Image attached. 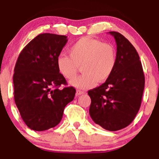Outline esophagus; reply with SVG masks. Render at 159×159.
<instances>
[{
	"instance_id": "34e87169",
	"label": "esophagus",
	"mask_w": 159,
	"mask_h": 159,
	"mask_svg": "<svg viewBox=\"0 0 159 159\" xmlns=\"http://www.w3.org/2000/svg\"><path fill=\"white\" fill-rule=\"evenodd\" d=\"M84 93H85L84 91H82L80 90H77V91H76V95H77V96H80V95H83Z\"/></svg>"
}]
</instances>
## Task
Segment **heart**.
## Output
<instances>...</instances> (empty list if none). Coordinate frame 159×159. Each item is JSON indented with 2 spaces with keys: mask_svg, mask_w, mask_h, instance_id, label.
<instances>
[{
  "mask_svg": "<svg viewBox=\"0 0 159 159\" xmlns=\"http://www.w3.org/2000/svg\"><path fill=\"white\" fill-rule=\"evenodd\" d=\"M69 55L61 54L56 60L57 68L66 79H72L79 66L84 73L69 82L78 89L93 87L97 82L105 81L114 72L116 63V52L112 45L93 38L82 37L69 50Z\"/></svg>",
  "mask_w": 159,
  "mask_h": 159,
  "instance_id": "b5f03b06",
  "label": "heart"
}]
</instances>
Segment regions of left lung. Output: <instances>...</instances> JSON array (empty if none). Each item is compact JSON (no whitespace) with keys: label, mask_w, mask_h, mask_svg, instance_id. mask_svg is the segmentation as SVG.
Masks as SVG:
<instances>
[{"label":"left lung","mask_w":159,"mask_h":159,"mask_svg":"<svg viewBox=\"0 0 159 159\" xmlns=\"http://www.w3.org/2000/svg\"><path fill=\"white\" fill-rule=\"evenodd\" d=\"M109 34L116 44V63L105 83L88 91L90 117L108 131H118L134 120L139 111L145 84L143 67L136 49L118 32Z\"/></svg>","instance_id":"left-lung-1"}]
</instances>
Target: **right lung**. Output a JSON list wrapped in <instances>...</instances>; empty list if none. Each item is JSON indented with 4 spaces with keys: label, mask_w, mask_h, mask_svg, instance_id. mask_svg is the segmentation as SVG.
Segmentation results:
<instances>
[{
    "label": "right lung",
    "mask_w": 159,
    "mask_h": 159,
    "mask_svg": "<svg viewBox=\"0 0 159 159\" xmlns=\"http://www.w3.org/2000/svg\"><path fill=\"white\" fill-rule=\"evenodd\" d=\"M67 41L66 36L39 34L23 48L16 61L14 99L24 122L32 130L55 127L66 105L74 99V87L59 89L67 84L56 64Z\"/></svg>",
    "instance_id": "add662e5"
}]
</instances>
